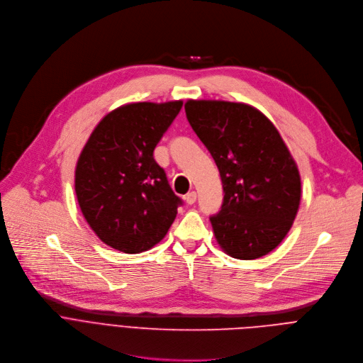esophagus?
I'll return each mask as SVG.
<instances>
[{"label":"esophagus","instance_id":"1","mask_svg":"<svg viewBox=\"0 0 363 363\" xmlns=\"http://www.w3.org/2000/svg\"><path fill=\"white\" fill-rule=\"evenodd\" d=\"M184 200H186V203H187V204H194V203H196V200H197V193H196V191H190V193H187V194L184 196Z\"/></svg>","mask_w":363,"mask_h":363}]
</instances>
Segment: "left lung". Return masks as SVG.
<instances>
[{
  "instance_id": "left-lung-1",
  "label": "left lung",
  "mask_w": 363,
  "mask_h": 363,
  "mask_svg": "<svg viewBox=\"0 0 363 363\" xmlns=\"http://www.w3.org/2000/svg\"><path fill=\"white\" fill-rule=\"evenodd\" d=\"M184 110L223 183L222 207L210 216L217 243L235 259L267 255L291 230L301 203L299 170L277 128L243 103L189 100Z\"/></svg>"
}]
</instances>
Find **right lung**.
<instances>
[{"label": "right lung", "instance_id": "obj_1", "mask_svg": "<svg viewBox=\"0 0 363 363\" xmlns=\"http://www.w3.org/2000/svg\"><path fill=\"white\" fill-rule=\"evenodd\" d=\"M183 101L131 103L94 128L76 167L84 219L107 246L140 253L157 245L176 219L182 199L153 152Z\"/></svg>", "mask_w": 363, "mask_h": 363}]
</instances>
